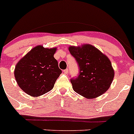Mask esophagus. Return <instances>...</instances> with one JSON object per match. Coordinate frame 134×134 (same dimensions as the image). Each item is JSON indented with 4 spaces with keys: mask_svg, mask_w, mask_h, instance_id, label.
Masks as SVG:
<instances>
[{
    "mask_svg": "<svg viewBox=\"0 0 134 134\" xmlns=\"http://www.w3.org/2000/svg\"><path fill=\"white\" fill-rule=\"evenodd\" d=\"M68 72H69L68 69H66L63 70V72H64L65 74H67V73H68Z\"/></svg>",
    "mask_w": 134,
    "mask_h": 134,
    "instance_id": "obj_1",
    "label": "esophagus"
}]
</instances>
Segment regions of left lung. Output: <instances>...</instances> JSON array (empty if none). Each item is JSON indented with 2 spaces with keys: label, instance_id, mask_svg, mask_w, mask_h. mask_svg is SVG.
Listing matches in <instances>:
<instances>
[{
  "label": "left lung",
  "instance_id": "left-lung-1",
  "mask_svg": "<svg viewBox=\"0 0 134 134\" xmlns=\"http://www.w3.org/2000/svg\"><path fill=\"white\" fill-rule=\"evenodd\" d=\"M69 51L80 68V75L71 80L74 91L87 99L95 98L107 91L115 75L108 58L90 44L70 46Z\"/></svg>",
  "mask_w": 134,
  "mask_h": 134
}]
</instances>
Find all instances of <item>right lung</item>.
<instances>
[{
    "instance_id": "obj_1",
    "label": "right lung",
    "mask_w": 134,
    "mask_h": 134,
    "mask_svg": "<svg viewBox=\"0 0 134 134\" xmlns=\"http://www.w3.org/2000/svg\"><path fill=\"white\" fill-rule=\"evenodd\" d=\"M57 48L37 45L17 63L14 76L20 88L32 97H39L53 89L62 73L54 57Z\"/></svg>"
}]
</instances>
